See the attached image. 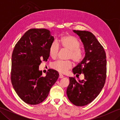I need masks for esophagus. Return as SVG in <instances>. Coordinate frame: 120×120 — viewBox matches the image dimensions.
Instances as JSON below:
<instances>
[{"mask_svg": "<svg viewBox=\"0 0 120 120\" xmlns=\"http://www.w3.org/2000/svg\"><path fill=\"white\" fill-rule=\"evenodd\" d=\"M64 77V76H63V75H62L61 74H59V78H62Z\"/></svg>", "mask_w": 120, "mask_h": 120, "instance_id": "obj_1", "label": "esophagus"}]
</instances>
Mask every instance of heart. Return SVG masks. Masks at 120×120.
Here are the masks:
<instances>
[{"instance_id":"obj_1","label":"heart","mask_w":120,"mask_h":120,"mask_svg":"<svg viewBox=\"0 0 120 120\" xmlns=\"http://www.w3.org/2000/svg\"><path fill=\"white\" fill-rule=\"evenodd\" d=\"M58 43L65 49L69 50L68 58L72 59L74 62H80L82 58V52L79 47L80 43L77 38L72 35H67L63 36L58 41ZM59 50V46L56 42H53L49 48V55L50 57L55 59L58 55ZM53 69L60 73H65L73 67V63L70 60H59L52 64Z\"/></svg>"}]
</instances>
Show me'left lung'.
<instances>
[{
	"label": "left lung",
	"mask_w": 120,
	"mask_h": 120,
	"mask_svg": "<svg viewBox=\"0 0 120 120\" xmlns=\"http://www.w3.org/2000/svg\"><path fill=\"white\" fill-rule=\"evenodd\" d=\"M82 42L85 56L73 68L74 74H83L85 79L78 81L69 77L70 84L67 94L70 101L77 106H83L91 103L102 90L105 85L107 61L103 47L94 35L89 31L73 30Z\"/></svg>",
	"instance_id": "1"
}]
</instances>
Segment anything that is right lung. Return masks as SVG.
I'll return each instance as SVG.
<instances>
[{
	"mask_svg": "<svg viewBox=\"0 0 120 120\" xmlns=\"http://www.w3.org/2000/svg\"><path fill=\"white\" fill-rule=\"evenodd\" d=\"M54 40L49 30L30 29L15 45L12 55L11 80L17 95L24 102L37 105L46 98L59 73L48 70L43 77L39 70L42 60L46 61Z\"/></svg>",
	"mask_w": 120,
	"mask_h": 120,
	"instance_id": "right-lung-1",
	"label": "right lung"
}]
</instances>
